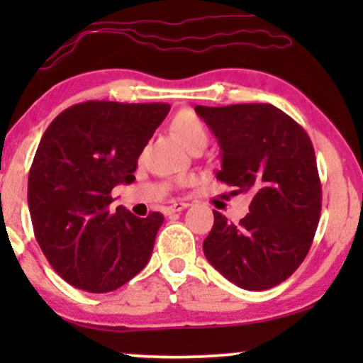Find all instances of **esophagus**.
Masks as SVG:
<instances>
[{"label":"esophagus","mask_w":363,"mask_h":363,"mask_svg":"<svg viewBox=\"0 0 363 363\" xmlns=\"http://www.w3.org/2000/svg\"><path fill=\"white\" fill-rule=\"evenodd\" d=\"M186 206H188V203H185V201H173L172 205H168L165 208V215H172V213L182 211V210H185Z\"/></svg>","instance_id":"1"}]
</instances>
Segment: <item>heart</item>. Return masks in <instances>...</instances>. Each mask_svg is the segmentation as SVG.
Masks as SVG:
<instances>
[{
  "instance_id": "1",
  "label": "heart",
  "mask_w": 363,
  "mask_h": 363,
  "mask_svg": "<svg viewBox=\"0 0 363 363\" xmlns=\"http://www.w3.org/2000/svg\"><path fill=\"white\" fill-rule=\"evenodd\" d=\"M172 130L180 137V140L185 143L190 150L196 145H206L208 137H210L205 122L191 111L178 112L172 121ZM188 182H190L188 178H180V180H178L180 185H186Z\"/></svg>"
}]
</instances>
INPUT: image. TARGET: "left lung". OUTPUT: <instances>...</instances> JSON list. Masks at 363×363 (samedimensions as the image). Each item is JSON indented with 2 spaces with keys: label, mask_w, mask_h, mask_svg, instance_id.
<instances>
[{
  "label": "left lung",
  "mask_w": 363,
  "mask_h": 363,
  "mask_svg": "<svg viewBox=\"0 0 363 363\" xmlns=\"http://www.w3.org/2000/svg\"><path fill=\"white\" fill-rule=\"evenodd\" d=\"M221 148L216 178L251 196L240 223L213 211L206 259L247 291L271 289L306 259L319 225L322 186L307 132L271 104L196 106Z\"/></svg>",
  "instance_id": "1"
}]
</instances>
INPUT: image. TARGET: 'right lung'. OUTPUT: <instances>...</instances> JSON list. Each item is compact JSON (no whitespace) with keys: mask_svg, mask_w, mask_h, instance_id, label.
Masks as SVG:
<instances>
[{"mask_svg":"<svg viewBox=\"0 0 363 363\" xmlns=\"http://www.w3.org/2000/svg\"><path fill=\"white\" fill-rule=\"evenodd\" d=\"M170 106L87 101L66 108L44 132L28 178L36 241L64 281L111 292L150 259L163 223L112 210V190L135 180L137 160Z\"/></svg>","mask_w":363,"mask_h":363,"instance_id":"obj_1","label":"right lung"}]
</instances>
